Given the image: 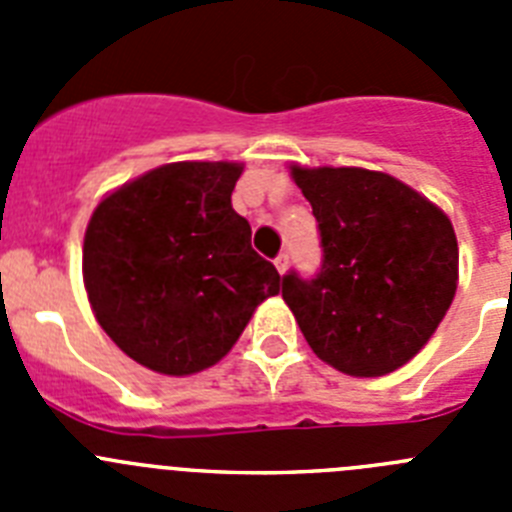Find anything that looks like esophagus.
<instances>
[{
	"mask_svg": "<svg viewBox=\"0 0 512 512\" xmlns=\"http://www.w3.org/2000/svg\"><path fill=\"white\" fill-rule=\"evenodd\" d=\"M274 266H277L279 274H284V271H287V266H289V256H287V253H279L277 259H274Z\"/></svg>",
	"mask_w": 512,
	"mask_h": 512,
	"instance_id": "esophagus-1",
	"label": "esophagus"
}]
</instances>
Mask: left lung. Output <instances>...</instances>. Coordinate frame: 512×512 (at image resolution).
Masks as SVG:
<instances>
[{
	"mask_svg": "<svg viewBox=\"0 0 512 512\" xmlns=\"http://www.w3.org/2000/svg\"><path fill=\"white\" fill-rule=\"evenodd\" d=\"M318 220L323 266L292 271L282 297L318 359L351 377L408 364L451 307L459 243L449 215L382 171L292 164Z\"/></svg>",
	"mask_w": 512,
	"mask_h": 512,
	"instance_id": "1",
	"label": "left lung"
}]
</instances>
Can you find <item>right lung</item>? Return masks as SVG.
Returning <instances> with one entry per match:
<instances>
[{
    "mask_svg": "<svg viewBox=\"0 0 512 512\" xmlns=\"http://www.w3.org/2000/svg\"><path fill=\"white\" fill-rule=\"evenodd\" d=\"M243 164L176 161L94 207L84 287L102 330L151 372L189 377L223 359L282 277L230 205Z\"/></svg>",
    "mask_w": 512,
    "mask_h": 512,
    "instance_id": "obj_1",
    "label": "right lung"
}]
</instances>
